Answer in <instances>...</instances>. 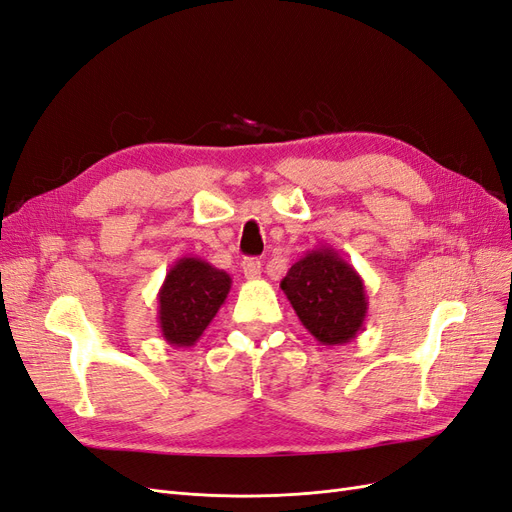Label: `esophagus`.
I'll list each match as a JSON object with an SVG mask.
<instances>
[{"label": "esophagus", "mask_w": 512, "mask_h": 512, "mask_svg": "<svg viewBox=\"0 0 512 512\" xmlns=\"http://www.w3.org/2000/svg\"><path fill=\"white\" fill-rule=\"evenodd\" d=\"M241 269H243L247 280H256V277H260V273H262V262L258 258H245L241 262Z\"/></svg>", "instance_id": "obj_1"}]
</instances>
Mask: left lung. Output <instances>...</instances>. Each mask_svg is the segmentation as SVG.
Masks as SVG:
<instances>
[{"label":"left lung","mask_w":512,"mask_h":512,"mask_svg":"<svg viewBox=\"0 0 512 512\" xmlns=\"http://www.w3.org/2000/svg\"><path fill=\"white\" fill-rule=\"evenodd\" d=\"M280 286L303 327L322 346H344L363 331L365 284L331 245H320L294 262Z\"/></svg>","instance_id":"left-lung-1"}]
</instances>
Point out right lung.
I'll use <instances>...</instances> for the list:
<instances>
[{
	"label": "right lung",
	"mask_w": 512,
	"mask_h": 512,
	"mask_svg": "<svg viewBox=\"0 0 512 512\" xmlns=\"http://www.w3.org/2000/svg\"><path fill=\"white\" fill-rule=\"evenodd\" d=\"M232 280L209 262L183 256L164 277L158 292L160 333L170 346L190 348L224 305Z\"/></svg>",
	"instance_id": "add662e5"
}]
</instances>
